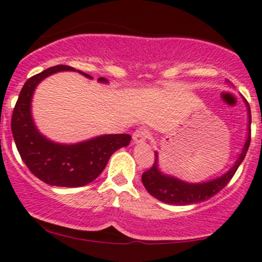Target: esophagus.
I'll return each mask as SVG.
<instances>
[{"mask_svg":"<svg viewBox=\"0 0 262 262\" xmlns=\"http://www.w3.org/2000/svg\"><path fill=\"white\" fill-rule=\"evenodd\" d=\"M150 137V133L148 129L145 128H139L138 130H135L133 133V143L134 144H140L144 143L148 138Z\"/></svg>","mask_w":262,"mask_h":262,"instance_id":"34e87169","label":"esophagus"}]
</instances>
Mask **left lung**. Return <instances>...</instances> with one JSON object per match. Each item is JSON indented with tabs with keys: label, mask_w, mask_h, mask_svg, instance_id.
Here are the masks:
<instances>
[{
	"label": "left lung",
	"mask_w": 262,
	"mask_h": 262,
	"mask_svg": "<svg viewBox=\"0 0 262 262\" xmlns=\"http://www.w3.org/2000/svg\"><path fill=\"white\" fill-rule=\"evenodd\" d=\"M245 102L248 107V134H246V140L242 148V152L236 158L233 166L230 167L227 172L222 176L213 179L207 182H186L182 180L177 179L175 176L164 173L159 167V154L155 151V161L154 165L148 171L141 176V182L146 191L155 197L156 200L167 204H175V206H187V204L200 203L203 201L209 200L214 194H217L221 189H223L228 182L230 181L231 177L236 172L237 167L240 166L243 160H244L246 151H248L249 145H250V125H251V113L250 107L248 102Z\"/></svg>",
	"instance_id": "1"
}]
</instances>
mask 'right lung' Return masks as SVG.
I'll use <instances>...</instances> for the list:
<instances>
[{"label":"right lung","instance_id":"1","mask_svg":"<svg viewBox=\"0 0 262 262\" xmlns=\"http://www.w3.org/2000/svg\"><path fill=\"white\" fill-rule=\"evenodd\" d=\"M59 71H76L71 66L56 65L34 75L20 90L12 114V134L20 158L31 172L50 186L81 187L97 179L114 151L127 146L129 134H104L75 144H60L38 130L32 117V98L40 81ZM77 73L91 80L82 71ZM98 82L108 83L100 77Z\"/></svg>","mask_w":262,"mask_h":262}]
</instances>
